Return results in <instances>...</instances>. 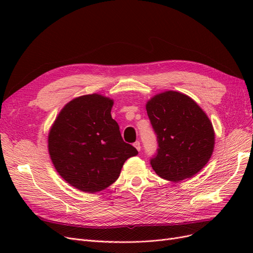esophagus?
<instances>
[{
	"instance_id": "34e87169",
	"label": "esophagus",
	"mask_w": 253,
	"mask_h": 253,
	"mask_svg": "<svg viewBox=\"0 0 253 253\" xmlns=\"http://www.w3.org/2000/svg\"><path fill=\"white\" fill-rule=\"evenodd\" d=\"M133 145H134V147L136 148V150H137V151H140V150H141L140 142H139V141H135V142L133 143Z\"/></svg>"
}]
</instances>
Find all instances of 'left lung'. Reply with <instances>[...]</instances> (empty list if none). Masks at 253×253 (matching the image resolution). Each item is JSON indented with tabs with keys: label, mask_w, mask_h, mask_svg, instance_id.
Listing matches in <instances>:
<instances>
[{
	"label": "left lung",
	"mask_w": 253,
	"mask_h": 253,
	"mask_svg": "<svg viewBox=\"0 0 253 253\" xmlns=\"http://www.w3.org/2000/svg\"><path fill=\"white\" fill-rule=\"evenodd\" d=\"M145 108L157 135V153L150 160L153 170L175 182L200 172L214 149L213 126L205 112L174 90L154 96Z\"/></svg>",
	"instance_id": "1"
}]
</instances>
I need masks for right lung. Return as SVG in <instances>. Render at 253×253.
<instances>
[{"label": "right lung", "mask_w": 253, "mask_h": 253, "mask_svg": "<svg viewBox=\"0 0 253 253\" xmlns=\"http://www.w3.org/2000/svg\"><path fill=\"white\" fill-rule=\"evenodd\" d=\"M113 100L98 94L73 99L59 113L48 135L57 172L82 192L95 193L117 180L125 162L138 154L124 141L112 118Z\"/></svg>", "instance_id": "add662e5"}]
</instances>
